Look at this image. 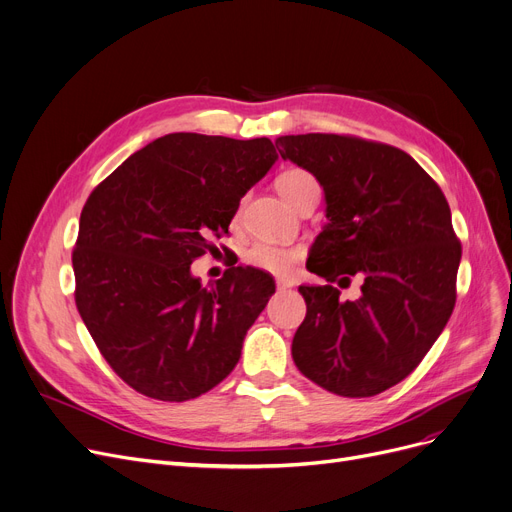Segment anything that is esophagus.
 Returning a JSON list of instances; mask_svg holds the SVG:
<instances>
[{
  "label": "esophagus",
  "instance_id": "1",
  "mask_svg": "<svg viewBox=\"0 0 512 512\" xmlns=\"http://www.w3.org/2000/svg\"><path fill=\"white\" fill-rule=\"evenodd\" d=\"M294 283H291L289 279H277V289L281 291V289H287V287H291Z\"/></svg>",
  "mask_w": 512,
  "mask_h": 512
}]
</instances>
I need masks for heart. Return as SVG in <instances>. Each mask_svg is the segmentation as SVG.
I'll return each instance as SVG.
<instances>
[{"label": "heart", "mask_w": 512, "mask_h": 512, "mask_svg": "<svg viewBox=\"0 0 512 512\" xmlns=\"http://www.w3.org/2000/svg\"><path fill=\"white\" fill-rule=\"evenodd\" d=\"M314 183H316L314 177L302 168H289L275 181L277 191L289 204H294L300 193ZM300 258H302V248L277 246V243H269V241H256L254 246H250L246 254H243V262L254 266L258 271H266L273 275H289L294 271V266Z\"/></svg>", "instance_id": "1"}]
</instances>
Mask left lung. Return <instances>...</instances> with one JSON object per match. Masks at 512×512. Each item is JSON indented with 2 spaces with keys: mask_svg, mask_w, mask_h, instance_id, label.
Masks as SVG:
<instances>
[{
  "mask_svg": "<svg viewBox=\"0 0 512 512\" xmlns=\"http://www.w3.org/2000/svg\"><path fill=\"white\" fill-rule=\"evenodd\" d=\"M283 160L325 191L327 225L300 285L306 319L291 344L304 377L346 398L377 396L406 379L444 331L456 302L460 241L442 189L406 152L352 135L279 137ZM356 276L359 296L330 283Z\"/></svg>",
  "mask_w": 512,
  "mask_h": 512,
  "instance_id": "left-lung-1",
  "label": "left lung"
}]
</instances>
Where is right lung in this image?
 <instances>
[{"mask_svg": "<svg viewBox=\"0 0 512 512\" xmlns=\"http://www.w3.org/2000/svg\"><path fill=\"white\" fill-rule=\"evenodd\" d=\"M271 139L170 133L97 185L72 252L75 302L95 346L135 392L185 402L221 383L275 294L269 273L231 266L210 289L191 262L229 233L239 200L277 160Z\"/></svg>", "mask_w": 512, "mask_h": 512, "instance_id": "1", "label": "right lung"}]
</instances>
